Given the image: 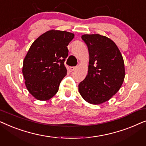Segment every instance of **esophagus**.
<instances>
[{"instance_id":"esophagus-1","label":"esophagus","mask_w":146,"mask_h":146,"mask_svg":"<svg viewBox=\"0 0 146 146\" xmlns=\"http://www.w3.org/2000/svg\"><path fill=\"white\" fill-rule=\"evenodd\" d=\"M76 69H77L76 67H70V70L71 72L75 71Z\"/></svg>"}]
</instances>
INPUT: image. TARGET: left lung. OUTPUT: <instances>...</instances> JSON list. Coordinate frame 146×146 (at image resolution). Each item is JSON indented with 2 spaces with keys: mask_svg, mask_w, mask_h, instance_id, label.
I'll return each instance as SVG.
<instances>
[{
  "mask_svg": "<svg viewBox=\"0 0 146 146\" xmlns=\"http://www.w3.org/2000/svg\"><path fill=\"white\" fill-rule=\"evenodd\" d=\"M82 39L89 52L88 74L78 85L81 96L91 104L108 101L122 85L124 62L114 42L98 34L84 35Z\"/></svg>",
  "mask_w": 146,
  "mask_h": 146,
  "instance_id": "1",
  "label": "left lung"
}]
</instances>
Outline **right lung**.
I'll use <instances>...</instances> for the list:
<instances>
[{"instance_id":"right-lung-1","label":"right lung","mask_w":146,"mask_h":146,"mask_svg":"<svg viewBox=\"0 0 146 146\" xmlns=\"http://www.w3.org/2000/svg\"><path fill=\"white\" fill-rule=\"evenodd\" d=\"M74 34L58 30L46 32L34 41L23 60V74L28 91L36 100H48L58 91L66 75L64 62Z\"/></svg>"}]
</instances>
